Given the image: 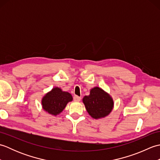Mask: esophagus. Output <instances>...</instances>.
<instances>
[{
    "instance_id": "obj_1",
    "label": "esophagus",
    "mask_w": 160,
    "mask_h": 160,
    "mask_svg": "<svg viewBox=\"0 0 160 160\" xmlns=\"http://www.w3.org/2000/svg\"><path fill=\"white\" fill-rule=\"evenodd\" d=\"M73 100H74V101H76V102H80V100H81V98L79 97V96H74Z\"/></svg>"
}]
</instances>
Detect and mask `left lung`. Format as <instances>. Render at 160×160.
<instances>
[{"label":"left lung","mask_w":160,"mask_h":160,"mask_svg":"<svg viewBox=\"0 0 160 160\" xmlns=\"http://www.w3.org/2000/svg\"><path fill=\"white\" fill-rule=\"evenodd\" d=\"M82 102L91 118L100 119L107 117L113 108V100L109 94L100 87L90 90V94L83 98Z\"/></svg>","instance_id":"8db88e82"}]
</instances>
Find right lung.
<instances>
[{"label":"right lung","mask_w":160,"mask_h":160,"mask_svg":"<svg viewBox=\"0 0 160 160\" xmlns=\"http://www.w3.org/2000/svg\"><path fill=\"white\" fill-rule=\"evenodd\" d=\"M72 100L73 97L71 93L63 91L59 87H54L42 98V107L49 114L56 116Z\"/></svg>","instance_id":"1"}]
</instances>
